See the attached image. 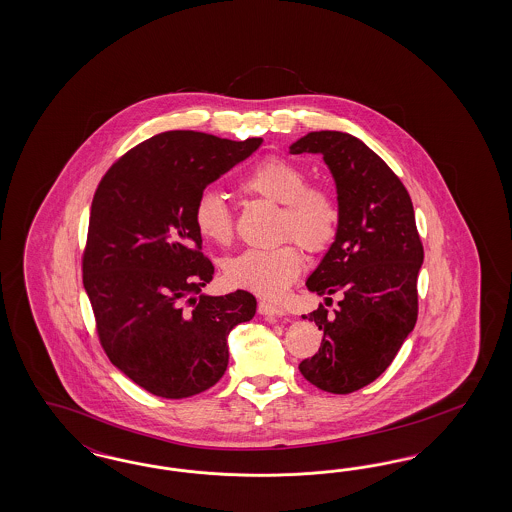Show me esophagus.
<instances>
[{
  "mask_svg": "<svg viewBox=\"0 0 512 512\" xmlns=\"http://www.w3.org/2000/svg\"><path fill=\"white\" fill-rule=\"evenodd\" d=\"M259 313L264 315V317H270V319H278V317L287 315L281 306H276V304L266 302V300H261V302H259Z\"/></svg>",
  "mask_w": 512,
  "mask_h": 512,
  "instance_id": "34e87169",
  "label": "esophagus"
}]
</instances>
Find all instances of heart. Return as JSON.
Returning <instances> with one entry per match:
<instances>
[{
    "label": "heart",
    "instance_id": "heart-1",
    "mask_svg": "<svg viewBox=\"0 0 512 512\" xmlns=\"http://www.w3.org/2000/svg\"><path fill=\"white\" fill-rule=\"evenodd\" d=\"M244 195L279 204L278 234L293 238L310 253H323L341 225L338 197L326 187L308 186V174L283 157H264L238 182ZM193 223L202 238L229 246L234 238L231 206L216 191H202L193 206ZM304 270V253L296 244L274 249H246L225 261L227 281L266 298L283 295Z\"/></svg>",
    "mask_w": 512,
    "mask_h": 512
}]
</instances>
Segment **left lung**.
I'll return each instance as SVG.
<instances>
[{"label":"left lung","instance_id":"obj_1","mask_svg":"<svg viewBox=\"0 0 512 512\" xmlns=\"http://www.w3.org/2000/svg\"><path fill=\"white\" fill-rule=\"evenodd\" d=\"M291 154H321L336 182L341 225L306 287L341 293L338 310L321 304L304 319L323 330L319 351L298 370L325 392L349 394L387 370L419 315L417 278L424 261L413 202L400 178L362 140L313 131Z\"/></svg>","mask_w":512,"mask_h":512}]
</instances>
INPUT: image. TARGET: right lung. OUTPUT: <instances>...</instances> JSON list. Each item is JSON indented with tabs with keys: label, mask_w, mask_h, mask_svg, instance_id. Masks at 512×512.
Returning <instances> with one entry per match:
<instances>
[{
	"label": "right lung",
	"mask_w": 512,
	"mask_h": 512,
	"mask_svg": "<svg viewBox=\"0 0 512 512\" xmlns=\"http://www.w3.org/2000/svg\"><path fill=\"white\" fill-rule=\"evenodd\" d=\"M261 142L167 131L122 155L93 195L82 281L99 341L154 396L214 387L229 364V332L255 315L248 291L197 296L214 264L202 255L193 206Z\"/></svg>",
	"instance_id": "1"
}]
</instances>
